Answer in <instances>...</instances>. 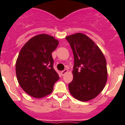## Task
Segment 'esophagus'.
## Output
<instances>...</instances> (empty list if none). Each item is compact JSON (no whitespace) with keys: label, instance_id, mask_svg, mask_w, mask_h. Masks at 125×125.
<instances>
[{"label":"esophagus","instance_id":"obj_1","mask_svg":"<svg viewBox=\"0 0 125 125\" xmlns=\"http://www.w3.org/2000/svg\"><path fill=\"white\" fill-rule=\"evenodd\" d=\"M68 69H64V70H63V71H61V74H62V76H63V75H64L66 73H68Z\"/></svg>","mask_w":125,"mask_h":125}]
</instances>
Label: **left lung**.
Instances as JSON below:
<instances>
[{"label":"left lung","mask_w":125,"mask_h":125,"mask_svg":"<svg viewBox=\"0 0 125 125\" xmlns=\"http://www.w3.org/2000/svg\"><path fill=\"white\" fill-rule=\"evenodd\" d=\"M74 59L73 79L69 84V92L77 100L88 101L103 91L107 81L106 61L91 39L82 33L66 37Z\"/></svg>","instance_id":"1"}]
</instances>
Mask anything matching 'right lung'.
I'll return each mask as SVG.
<instances>
[{
  "label": "right lung",
  "mask_w": 125,
  "mask_h": 125,
  "mask_svg": "<svg viewBox=\"0 0 125 125\" xmlns=\"http://www.w3.org/2000/svg\"><path fill=\"white\" fill-rule=\"evenodd\" d=\"M59 41L42 34L32 37L19 54L15 72L22 89L30 96L41 98L52 93L59 75L53 68L52 52Z\"/></svg>",
  "instance_id": "obj_1"
}]
</instances>
